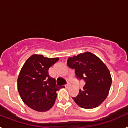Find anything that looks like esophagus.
Listing matches in <instances>:
<instances>
[{"label": "esophagus", "instance_id": "1", "mask_svg": "<svg viewBox=\"0 0 128 128\" xmlns=\"http://www.w3.org/2000/svg\"><path fill=\"white\" fill-rule=\"evenodd\" d=\"M70 86V83L69 82H68L67 84H66V85H65V87H66V88H68V87H69Z\"/></svg>", "mask_w": 128, "mask_h": 128}]
</instances>
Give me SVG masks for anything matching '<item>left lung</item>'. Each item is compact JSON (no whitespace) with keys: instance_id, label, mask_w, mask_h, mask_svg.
<instances>
[{"instance_id":"1","label":"left lung","mask_w":128,"mask_h":128,"mask_svg":"<svg viewBox=\"0 0 128 128\" xmlns=\"http://www.w3.org/2000/svg\"><path fill=\"white\" fill-rule=\"evenodd\" d=\"M67 65L75 70L78 80L84 81V85L76 98V103L85 109L99 106L108 96L112 84L110 72L104 63L95 54L86 52L67 60Z\"/></svg>"}]
</instances>
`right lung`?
Here are the masks:
<instances>
[{
    "label": "right lung",
    "mask_w": 128,
    "mask_h": 128,
    "mask_svg": "<svg viewBox=\"0 0 128 128\" xmlns=\"http://www.w3.org/2000/svg\"><path fill=\"white\" fill-rule=\"evenodd\" d=\"M59 60L34 54L27 60L18 77V90L25 104L38 112L51 108L56 99L58 86L54 78L48 75V68Z\"/></svg>",
    "instance_id": "add662e5"
}]
</instances>
